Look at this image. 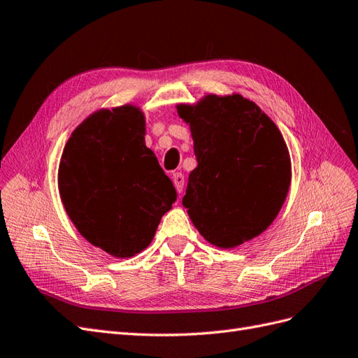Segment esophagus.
<instances>
[{
	"label": "esophagus",
	"instance_id": "34e87169",
	"mask_svg": "<svg viewBox=\"0 0 358 358\" xmlns=\"http://www.w3.org/2000/svg\"><path fill=\"white\" fill-rule=\"evenodd\" d=\"M173 183H175V188H176V191L180 194L182 192V189H183V182H185V178H183V175L182 173H175V175H173Z\"/></svg>",
	"mask_w": 358,
	"mask_h": 358
}]
</instances>
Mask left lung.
<instances>
[{"instance_id":"1","label":"left lung","mask_w":358,"mask_h":358,"mask_svg":"<svg viewBox=\"0 0 358 358\" xmlns=\"http://www.w3.org/2000/svg\"><path fill=\"white\" fill-rule=\"evenodd\" d=\"M199 166L182 203L206 241L234 248L262 234L285 201L291 161L275 122L239 94L179 104Z\"/></svg>"}]
</instances>
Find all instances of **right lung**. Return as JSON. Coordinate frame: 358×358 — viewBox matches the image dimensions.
Wrapping results in <instances>:
<instances>
[{"label":"right lung","mask_w":358,"mask_h":358,"mask_svg":"<svg viewBox=\"0 0 358 358\" xmlns=\"http://www.w3.org/2000/svg\"><path fill=\"white\" fill-rule=\"evenodd\" d=\"M64 208L94 246L129 258L152 242L176 189L145 145L138 107L99 110L74 129L58 171Z\"/></svg>","instance_id":"1"}]
</instances>
